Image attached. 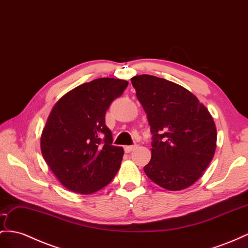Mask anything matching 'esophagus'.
<instances>
[{
	"label": "esophagus",
	"mask_w": 248,
	"mask_h": 248,
	"mask_svg": "<svg viewBox=\"0 0 248 248\" xmlns=\"http://www.w3.org/2000/svg\"><path fill=\"white\" fill-rule=\"evenodd\" d=\"M136 148H137V145H125L124 151H125V153H130V152L135 150Z\"/></svg>",
	"instance_id": "34e87169"
}]
</instances>
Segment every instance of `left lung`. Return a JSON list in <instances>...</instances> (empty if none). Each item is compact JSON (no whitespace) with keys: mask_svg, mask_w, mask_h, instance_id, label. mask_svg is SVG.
<instances>
[{"mask_svg":"<svg viewBox=\"0 0 248 248\" xmlns=\"http://www.w3.org/2000/svg\"><path fill=\"white\" fill-rule=\"evenodd\" d=\"M153 134L152 156L143 168L156 185L182 190L203 176L217 147L211 113L187 89L157 76L131 78Z\"/></svg>","mask_w":248,"mask_h":248,"instance_id":"obj_1","label":"left lung"}]
</instances>
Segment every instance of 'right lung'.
Segmentation results:
<instances>
[{
	"mask_svg": "<svg viewBox=\"0 0 248 248\" xmlns=\"http://www.w3.org/2000/svg\"><path fill=\"white\" fill-rule=\"evenodd\" d=\"M129 82L103 78L85 82L53 106L41 135V151L62 185L93 194L109 185L122 164L124 149L112 145L106 111Z\"/></svg>",
	"mask_w": 248,
	"mask_h": 248,
	"instance_id": "1",
	"label": "right lung"
}]
</instances>
